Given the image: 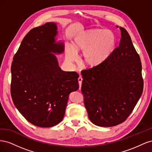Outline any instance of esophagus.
Wrapping results in <instances>:
<instances>
[{
  "label": "esophagus",
  "mask_w": 152,
  "mask_h": 152,
  "mask_svg": "<svg viewBox=\"0 0 152 152\" xmlns=\"http://www.w3.org/2000/svg\"><path fill=\"white\" fill-rule=\"evenodd\" d=\"M78 81H79V90H80L81 89L82 82V78L81 77H79V79H78Z\"/></svg>",
  "instance_id": "1"
}]
</instances>
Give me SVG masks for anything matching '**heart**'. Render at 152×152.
I'll return each mask as SVG.
<instances>
[{
	"label": "heart",
	"mask_w": 152,
	"mask_h": 152,
	"mask_svg": "<svg viewBox=\"0 0 152 152\" xmlns=\"http://www.w3.org/2000/svg\"><path fill=\"white\" fill-rule=\"evenodd\" d=\"M117 47L116 35L111 30L90 28L77 34L72 43L66 45L65 60L72 64L82 53V59L90 68L103 65L112 56Z\"/></svg>",
	"instance_id": "heart-1"
}]
</instances>
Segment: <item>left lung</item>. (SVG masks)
<instances>
[{
    "label": "left lung",
    "mask_w": 152,
    "mask_h": 152,
    "mask_svg": "<svg viewBox=\"0 0 152 152\" xmlns=\"http://www.w3.org/2000/svg\"><path fill=\"white\" fill-rule=\"evenodd\" d=\"M119 28L120 44L112 56L100 66L81 72V91L89 118L100 127L125 121L143 89L140 57L127 30Z\"/></svg>",
    "instance_id": "obj_1"
}]
</instances>
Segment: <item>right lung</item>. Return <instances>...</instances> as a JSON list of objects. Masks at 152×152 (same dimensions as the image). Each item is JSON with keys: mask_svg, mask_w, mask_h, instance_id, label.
I'll list each match as a JSON object with an SVG mask.
<instances>
[{"mask_svg": "<svg viewBox=\"0 0 152 152\" xmlns=\"http://www.w3.org/2000/svg\"><path fill=\"white\" fill-rule=\"evenodd\" d=\"M56 23L31 29L23 39L11 65V94L14 104L29 122L40 127L57 125L64 117L69 94L79 88L75 72L59 67L63 54Z\"/></svg>", "mask_w": 152, "mask_h": 152, "instance_id": "right-lung-1", "label": "right lung"}]
</instances>
